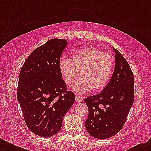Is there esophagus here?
Returning a JSON list of instances; mask_svg holds the SVG:
<instances>
[{"label":"esophagus","mask_w":151,"mask_h":151,"mask_svg":"<svg viewBox=\"0 0 151 151\" xmlns=\"http://www.w3.org/2000/svg\"><path fill=\"white\" fill-rule=\"evenodd\" d=\"M83 97L80 96H75V100L77 103H81L83 101Z\"/></svg>","instance_id":"obj_1"}]
</instances>
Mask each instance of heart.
I'll list each match as a JSON object with an SVG mask.
<instances>
[{
  "label": "heart",
  "instance_id": "obj_1",
  "mask_svg": "<svg viewBox=\"0 0 151 151\" xmlns=\"http://www.w3.org/2000/svg\"><path fill=\"white\" fill-rule=\"evenodd\" d=\"M114 66L111 55L92 46L75 51L72 59L62 57L58 63L59 72L66 85H70L80 71L81 78L71 85V88L79 94L87 93L92 88L94 90L103 88L110 81Z\"/></svg>",
  "mask_w": 151,
  "mask_h": 151
}]
</instances>
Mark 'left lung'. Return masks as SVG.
<instances>
[{
	"label": "left lung",
	"mask_w": 151,
	"mask_h": 151,
	"mask_svg": "<svg viewBox=\"0 0 151 151\" xmlns=\"http://www.w3.org/2000/svg\"><path fill=\"white\" fill-rule=\"evenodd\" d=\"M111 78L99 94L85 98L88 132L99 139L110 138L122 129L134 102V77L126 59L117 49Z\"/></svg>",
	"instance_id": "1"
}]
</instances>
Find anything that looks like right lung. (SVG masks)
Segmentation results:
<instances>
[{"instance_id":"add662e5","label":"right lung","mask_w":151,"mask_h":151,"mask_svg":"<svg viewBox=\"0 0 151 151\" xmlns=\"http://www.w3.org/2000/svg\"><path fill=\"white\" fill-rule=\"evenodd\" d=\"M66 45L63 39L48 41L33 51L19 73L17 99L25 122L32 132L44 138L58 133L75 101L58 66Z\"/></svg>"}]
</instances>
